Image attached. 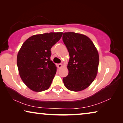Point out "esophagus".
<instances>
[{
    "mask_svg": "<svg viewBox=\"0 0 123 123\" xmlns=\"http://www.w3.org/2000/svg\"><path fill=\"white\" fill-rule=\"evenodd\" d=\"M56 66L58 68H60L62 67V64H57Z\"/></svg>",
    "mask_w": 123,
    "mask_h": 123,
    "instance_id": "obj_1",
    "label": "esophagus"
}]
</instances>
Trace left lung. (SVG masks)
<instances>
[{"label":"left lung","instance_id":"1","mask_svg":"<svg viewBox=\"0 0 123 123\" xmlns=\"http://www.w3.org/2000/svg\"><path fill=\"white\" fill-rule=\"evenodd\" d=\"M63 41L70 56L68 75L63 78V83L69 90L80 91L87 88L96 77L98 51L90 38L80 33H64Z\"/></svg>","mask_w":123,"mask_h":123}]
</instances>
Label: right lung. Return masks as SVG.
<instances>
[{
    "label": "right lung",
    "instance_id": "add662e5",
    "mask_svg": "<svg viewBox=\"0 0 123 123\" xmlns=\"http://www.w3.org/2000/svg\"><path fill=\"white\" fill-rule=\"evenodd\" d=\"M63 32L35 35L23 43L17 58L20 77L25 85L35 92L49 88L57 68L50 60L51 49Z\"/></svg>",
    "mask_w": 123,
    "mask_h": 123
}]
</instances>
